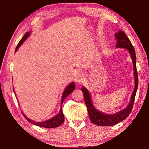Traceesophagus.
Here are the masks:
<instances>
[{
  "mask_svg": "<svg viewBox=\"0 0 149 149\" xmlns=\"http://www.w3.org/2000/svg\"><path fill=\"white\" fill-rule=\"evenodd\" d=\"M83 77H84V75L81 72H77L76 74H75L74 77V81L75 82L79 83L82 81Z\"/></svg>",
  "mask_w": 149,
  "mask_h": 149,
  "instance_id": "obj_1",
  "label": "esophagus"
}]
</instances>
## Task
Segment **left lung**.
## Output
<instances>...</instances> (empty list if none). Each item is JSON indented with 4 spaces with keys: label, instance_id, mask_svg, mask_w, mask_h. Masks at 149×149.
<instances>
[{
    "label": "left lung",
    "instance_id": "8db88e82",
    "mask_svg": "<svg viewBox=\"0 0 149 149\" xmlns=\"http://www.w3.org/2000/svg\"><path fill=\"white\" fill-rule=\"evenodd\" d=\"M115 36L118 40L116 47L124 48V49H127L129 50L131 57H132L133 63V67H134L135 89L132 95L130 104H128L127 107L125 109L120 111L118 113H116L114 114L108 115L100 112L95 109L92 104L91 100L89 93L88 92V91L85 87L82 88L81 91L84 93L85 102L87 108L90 120L93 123L100 126H110L117 124V123L125 120L126 118H127L132 110L133 103H134L135 99L136 92H137L138 87V74L137 67H136V55L134 48H133L130 40L123 31L120 30L115 34Z\"/></svg>",
    "mask_w": 149,
    "mask_h": 149
}]
</instances>
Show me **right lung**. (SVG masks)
<instances>
[{
  "label": "right lung",
  "instance_id": "add662e5",
  "mask_svg": "<svg viewBox=\"0 0 149 149\" xmlns=\"http://www.w3.org/2000/svg\"><path fill=\"white\" fill-rule=\"evenodd\" d=\"M29 34H30L29 32H27L25 34L24 36L23 37V38L20 40V41L19 42V43L17 44V47L16 48V51L17 49H18V48L20 47V45L23 43L25 40H26L27 38V37L29 36ZM75 84L74 82H72L68 85V86L65 88L64 92L62 95L61 106L62 105L63 101H64V100L65 99V98H66L70 94V93H72L73 91L75 89ZM22 114H23L24 116L26 118V119L27 121H28L29 122L31 123H33V124H34L35 125H38V126H40V127H46V128L57 127H58L59 125H61L64 121V114H63V112H62V107H61V108H60V112L56 116H54V118H51V119H50L49 120H47V121H45V122H34V121L31 120L30 119H29V118H27L26 116L24 114L23 112H22Z\"/></svg>",
  "mask_w": 149,
  "mask_h": 149
}]
</instances>
